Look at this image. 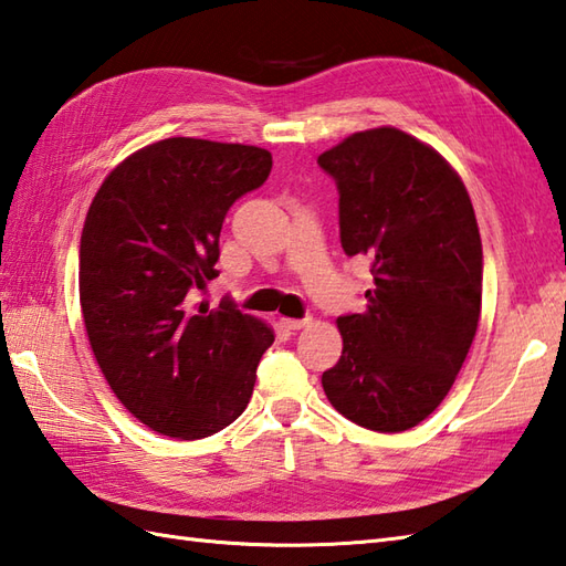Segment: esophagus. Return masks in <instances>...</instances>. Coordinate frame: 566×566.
<instances>
[{
	"instance_id": "obj_1",
	"label": "esophagus",
	"mask_w": 566,
	"mask_h": 566,
	"mask_svg": "<svg viewBox=\"0 0 566 566\" xmlns=\"http://www.w3.org/2000/svg\"><path fill=\"white\" fill-rule=\"evenodd\" d=\"M306 325H308V318H301V321H294V318H282V327H284V331H289V333L301 331V327H306Z\"/></svg>"
}]
</instances>
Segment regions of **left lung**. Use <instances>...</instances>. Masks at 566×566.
<instances>
[{"label": "left lung", "instance_id": "obj_1", "mask_svg": "<svg viewBox=\"0 0 566 566\" xmlns=\"http://www.w3.org/2000/svg\"><path fill=\"white\" fill-rule=\"evenodd\" d=\"M339 195L343 251L371 260L366 311L339 315L343 357L323 390L354 424L396 433L449 396L478 331L482 241L463 180L396 127L318 156Z\"/></svg>", "mask_w": 566, "mask_h": 566}]
</instances>
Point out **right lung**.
Segmentation results:
<instances>
[{"label":"right lung","mask_w":566,"mask_h":566,"mask_svg":"<svg viewBox=\"0 0 566 566\" xmlns=\"http://www.w3.org/2000/svg\"><path fill=\"white\" fill-rule=\"evenodd\" d=\"M270 170L268 149L170 137L125 159L88 207L78 245L88 343L117 400L164 437H212L253 396L274 333L229 296L219 308L192 296L219 274L223 217Z\"/></svg>","instance_id":"right-lung-1"}]
</instances>
